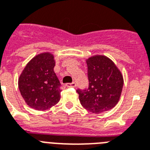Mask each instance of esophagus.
I'll use <instances>...</instances> for the list:
<instances>
[{
	"label": "esophagus",
	"instance_id": "34e87169",
	"mask_svg": "<svg viewBox=\"0 0 150 150\" xmlns=\"http://www.w3.org/2000/svg\"><path fill=\"white\" fill-rule=\"evenodd\" d=\"M66 86H67V88H75L76 86V83L75 82H72V83H68L66 84Z\"/></svg>",
	"mask_w": 150,
	"mask_h": 150
}]
</instances>
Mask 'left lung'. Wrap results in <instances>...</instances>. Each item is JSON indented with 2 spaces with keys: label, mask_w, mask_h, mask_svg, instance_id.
<instances>
[{
  "label": "left lung",
  "mask_w": 150,
  "mask_h": 150,
  "mask_svg": "<svg viewBox=\"0 0 150 150\" xmlns=\"http://www.w3.org/2000/svg\"><path fill=\"white\" fill-rule=\"evenodd\" d=\"M88 88L77 90L84 109L93 113L112 110L119 102L124 85L121 72L112 60L96 54L86 59Z\"/></svg>",
  "instance_id": "8db88e82"
}]
</instances>
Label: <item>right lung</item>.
Here are the masks:
<instances>
[{"label": "right lung", "mask_w": 150, "mask_h": 150, "mask_svg": "<svg viewBox=\"0 0 150 150\" xmlns=\"http://www.w3.org/2000/svg\"><path fill=\"white\" fill-rule=\"evenodd\" d=\"M54 55L43 52L33 57L20 74L18 88L30 107L46 110L60 100L61 83L54 71Z\"/></svg>", "instance_id": "obj_1"}]
</instances>
